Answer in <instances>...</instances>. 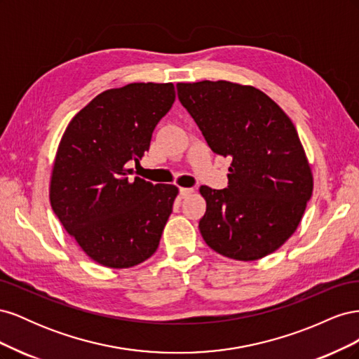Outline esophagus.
I'll return each mask as SVG.
<instances>
[{
  "label": "esophagus",
  "mask_w": 359,
  "mask_h": 359,
  "mask_svg": "<svg viewBox=\"0 0 359 359\" xmlns=\"http://www.w3.org/2000/svg\"><path fill=\"white\" fill-rule=\"evenodd\" d=\"M193 191H194L193 189H186V187H181V189H180V196H181L182 199H184V198H189Z\"/></svg>",
  "instance_id": "34e87169"
}]
</instances>
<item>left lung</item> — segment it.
Segmentation results:
<instances>
[{
	"mask_svg": "<svg viewBox=\"0 0 359 359\" xmlns=\"http://www.w3.org/2000/svg\"><path fill=\"white\" fill-rule=\"evenodd\" d=\"M178 99L215 154L231 156L229 186L199 189L203 241L219 255L250 262L283 245L313 193V173L297 128L252 85L229 81L177 83Z\"/></svg>",
	"mask_w": 359,
	"mask_h": 359,
	"instance_id": "obj_1",
	"label": "left lung"
}]
</instances>
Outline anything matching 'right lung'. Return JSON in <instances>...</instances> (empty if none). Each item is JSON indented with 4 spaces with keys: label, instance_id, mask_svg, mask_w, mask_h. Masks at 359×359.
Returning <instances> with one entry per match:
<instances>
[{
    "label": "right lung",
    "instance_id": "obj_1",
    "mask_svg": "<svg viewBox=\"0 0 359 359\" xmlns=\"http://www.w3.org/2000/svg\"><path fill=\"white\" fill-rule=\"evenodd\" d=\"M175 102L173 83L135 82L95 95L64 132L49 199L82 252L107 268H132L158 248L178 196L172 184L127 175Z\"/></svg>",
    "mask_w": 359,
    "mask_h": 359
}]
</instances>
